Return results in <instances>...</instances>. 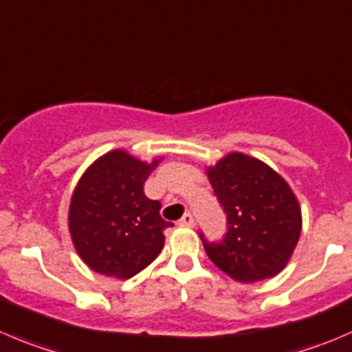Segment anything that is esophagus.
<instances>
[{
  "mask_svg": "<svg viewBox=\"0 0 352 352\" xmlns=\"http://www.w3.org/2000/svg\"><path fill=\"white\" fill-rule=\"evenodd\" d=\"M179 227H187V228L194 227V217H192V214H190V213L184 214V217L179 220Z\"/></svg>",
  "mask_w": 352,
  "mask_h": 352,
  "instance_id": "obj_1",
  "label": "esophagus"
}]
</instances>
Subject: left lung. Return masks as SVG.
<instances>
[{
    "label": "left lung",
    "mask_w": 352,
    "mask_h": 352,
    "mask_svg": "<svg viewBox=\"0 0 352 352\" xmlns=\"http://www.w3.org/2000/svg\"><path fill=\"white\" fill-rule=\"evenodd\" d=\"M206 175L227 213L223 241L208 242L199 234L208 258L244 284L280 274L302 227L301 208L291 186L267 163L244 153H228L208 166Z\"/></svg>",
    "instance_id": "obj_1"
}]
</instances>
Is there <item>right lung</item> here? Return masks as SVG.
<instances>
[{
	"instance_id": "1",
	"label": "right lung",
	"mask_w": 352,
	"mask_h": 352,
	"mask_svg": "<svg viewBox=\"0 0 352 352\" xmlns=\"http://www.w3.org/2000/svg\"><path fill=\"white\" fill-rule=\"evenodd\" d=\"M162 158L151 163L115 149L85 170L68 208L75 251L96 274L127 278L144 270L165 245L168 221L162 204L146 197L144 182Z\"/></svg>"
}]
</instances>
